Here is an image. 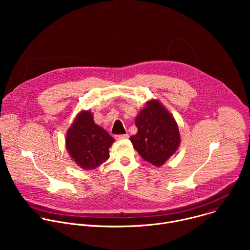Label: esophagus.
<instances>
[{
	"mask_svg": "<svg viewBox=\"0 0 250 250\" xmlns=\"http://www.w3.org/2000/svg\"><path fill=\"white\" fill-rule=\"evenodd\" d=\"M115 138L118 139V140H120V139H126V138H128V134L127 133H125V134H119V135H116Z\"/></svg>",
	"mask_w": 250,
	"mask_h": 250,
	"instance_id": "1",
	"label": "esophagus"
}]
</instances>
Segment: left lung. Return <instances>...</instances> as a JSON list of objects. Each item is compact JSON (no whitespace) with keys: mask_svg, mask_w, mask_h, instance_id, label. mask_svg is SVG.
I'll return each instance as SVG.
<instances>
[{"mask_svg":"<svg viewBox=\"0 0 250 250\" xmlns=\"http://www.w3.org/2000/svg\"><path fill=\"white\" fill-rule=\"evenodd\" d=\"M137 132L130 136L134 149L145 160L160 167L177 151L181 136L177 122L157 99H150L135 118Z\"/></svg>","mask_w":250,"mask_h":250,"instance_id":"8db88e82","label":"left lung"}]
</instances>
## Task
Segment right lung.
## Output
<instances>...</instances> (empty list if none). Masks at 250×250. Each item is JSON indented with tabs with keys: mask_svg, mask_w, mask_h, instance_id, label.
I'll return each mask as SVG.
<instances>
[{
	"mask_svg": "<svg viewBox=\"0 0 250 250\" xmlns=\"http://www.w3.org/2000/svg\"><path fill=\"white\" fill-rule=\"evenodd\" d=\"M114 141L108 131L95 124L90 110H82L67 129L65 146L77 166L93 170L109 159V148Z\"/></svg>",
	"mask_w": 250,
	"mask_h": 250,
	"instance_id": "add662e5",
	"label": "right lung"
}]
</instances>
